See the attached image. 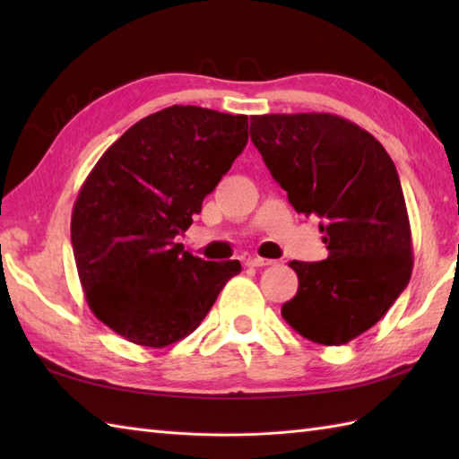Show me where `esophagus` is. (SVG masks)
I'll use <instances>...</instances> for the list:
<instances>
[{
    "mask_svg": "<svg viewBox=\"0 0 459 459\" xmlns=\"http://www.w3.org/2000/svg\"><path fill=\"white\" fill-rule=\"evenodd\" d=\"M272 264H274V260L260 258V256H255V258H248L247 260V266H252V268H262V266H272Z\"/></svg>",
    "mask_w": 459,
    "mask_h": 459,
    "instance_id": "obj_1",
    "label": "esophagus"
}]
</instances>
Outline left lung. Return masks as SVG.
Instances as JSON below:
<instances>
[{
    "label": "left lung",
    "instance_id": "1",
    "mask_svg": "<svg viewBox=\"0 0 459 459\" xmlns=\"http://www.w3.org/2000/svg\"><path fill=\"white\" fill-rule=\"evenodd\" d=\"M250 140L298 212L319 217L329 256L291 260L299 286L281 317L301 337L343 345L365 333L412 274V237L391 155L335 114H264Z\"/></svg>",
    "mask_w": 459,
    "mask_h": 459
}]
</instances>
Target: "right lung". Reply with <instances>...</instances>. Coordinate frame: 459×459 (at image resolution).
<instances>
[{"mask_svg":"<svg viewBox=\"0 0 459 459\" xmlns=\"http://www.w3.org/2000/svg\"><path fill=\"white\" fill-rule=\"evenodd\" d=\"M248 142V116L169 106L135 122L74 201L73 252L92 314L135 345L161 349L209 314L238 260L207 262L187 230Z\"/></svg>","mask_w":459,"mask_h":459,"instance_id":"1","label":"right lung"}]
</instances>
